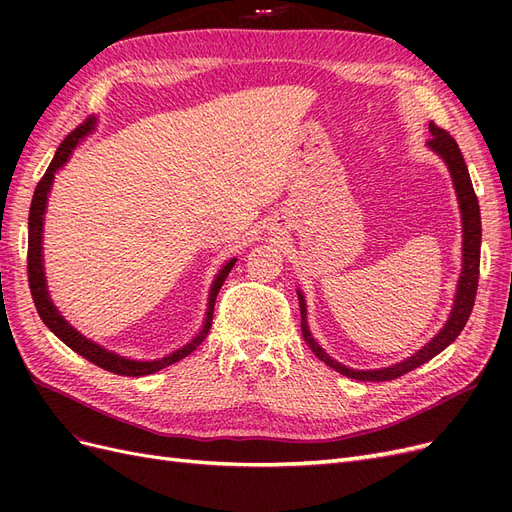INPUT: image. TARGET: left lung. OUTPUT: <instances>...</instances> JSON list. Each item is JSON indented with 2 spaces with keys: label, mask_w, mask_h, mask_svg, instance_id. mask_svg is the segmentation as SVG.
<instances>
[{
  "label": "left lung",
  "mask_w": 512,
  "mask_h": 512,
  "mask_svg": "<svg viewBox=\"0 0 512 512\" xmlns=\"http://www.w3.org/2000/svg\"><path fill=\"white\" fill-rule=\"evenodd\" d=\"M429 132H431V141H427V147L436 153V156L446 164L448 173H451L453 179V188L457 194V203H459V213H461V232H463V243H461V275L457 282V292H455V301L451 316H448L444 327L433 335L429 342L410 354L408 359L393 363L389 367H380V369H352L348 365H342L335 361L333 356L324 352V348L316 342L312 331H309L307 324V303L303 292L297 290L299 294V307H301V331L305 344L312 348V352L318 356L320 361L333 367L339 374L346 378L354 380H363V382H384V380H395L399 376L408 374V371L416 369L418 365H423L431 361L433 356L440 354L446 346H451L457 335L466 327V322L472 314L474 299H476V288H478V267H480V237H483V230H480V209H478V198L472 188V179L468 173V166L463 162V156L459 151V145L455 143V138L440 130L438 126L429 123Z\"/></svg>",
  "instance_id": "obj_1"
}]
</instances>
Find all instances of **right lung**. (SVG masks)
<instances>
[{
  "label": "right lung",
  "instance_id": "1",
  "mask_svg": "<svg viewBox=\"0 0 512 512\" xmlns=\"http://www.w3.org/2000/svg\"><path fill=\"white\" fill-rule=\"evenodd\" d=\"M96 117L94 119H87L85 123H81L79 128H76L74 132H70L66 136V141L59 145V149L55 151V158L53 162L49 164V168H46L44 177L40 179L38 188L34 192V198H32V207H29V239H27V275H29V288H32V297H34V303H36V309L38 314L42 318V322L49 327L61 342H64L68 348H72L74 352H79L83 359L91 361L94 365L111 371V374H117V376H149V374H156V371L173 365L181 359H185L190 352H194L200 344L205 342V337L211 329V320H213V307H215V297H218V292L224 284V280L228 277L230 269L235 267L237 258H230L226 265L218 271V275H215V280L211 284V290H209V301H207V312H205V320H203V327H200V331L190 339L188 344L179 346L177 350L168 352L164 356H160V359H153V361H134V359H128V356H121L113 350H108L96 342H91V339H87L85 335H81L79 331H76L72 324L61 316L59 309L53 305L51 301V294H49V286H46V275H44V256H42V230H44V213H46V203H49V194H51V188H53V181H55V173L59 168H64V164L68 162V158L72 156V151L79 147L85 136H89L91 132L96 130Z\"/></svg>",
  "mask_w": 512,
  "mask_h": 512
}]
</instances>
